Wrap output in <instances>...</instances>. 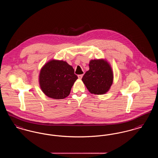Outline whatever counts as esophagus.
Here are the masks:
<instances>
[{
  "label": "esophagus",
  "instance_id": "34e87169",
  "mask_svg": "<svg viewBox=\"0 0 158 158\" xmlns=\"http://www.w3.org/2000/svg\"><path fill=\"white\" fill-rule=\"evenodd\" d=\"M77 76H78V78H79V79H81L82 78L83 75H79Z\"/></svg>",
  "mask_w": 158,
  "mask_h": 158
}]
</instances>
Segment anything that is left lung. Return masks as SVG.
I'll return each mask as SVG.
<instances>
[{
  "instance_id": "obj_1",
  "label": "left lung",
  "mask_w": 158,
  "mask_h": 158,
  "mask_svg": "<svg viewBox=\"0 0 158 158\" xmlns=\"http://www.w3.org/2000/svg\"><path fill=\"white\" fill-rule=\"evenodd\" d=\"M89 69L82 81L89 92L95 95H103L110 89L114 73L110 63L104 59L90 60Z\"/></svg>"
}]
</instances>
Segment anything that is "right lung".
Returning <instances> with one entry per match:
<instances>
[{
  "mask_svg": "<svg viewBox=\"0 0 158 158\" xmlns=\"http://www.w3.org/2000/svg\"><path fill=\"white\" fill-rule=\"evenodd\" d=\"M73 67L63 60H49L41 68L38 76L40 87L49 98L62 99L70 93L77 79Z\"/></svg>",
  "mask_w": 158,
  "mask_h": 158,
  "instance_id": "add662e5",
  "label": "right lung"
}]
</instances>
